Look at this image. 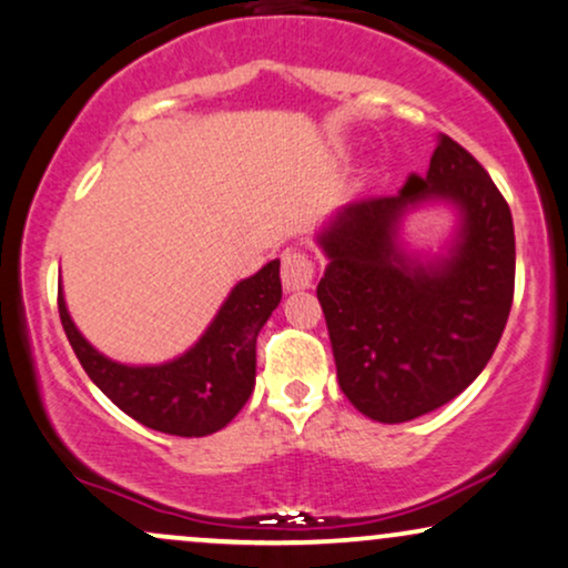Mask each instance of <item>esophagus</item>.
Masks as SVG:
<instances>
[{
  "mask_svg": "<svg viewBox=\"0 0 568 568\" xmlns=\"http://www.w3.org/2000/svg\"><path fill=\"white\" fill-rule=\"evenodd\" d=\"M280 277H283V288L285 291L310 288L312 280H314L312 256L304 254V251L288 248L283 254V272H280Z\"/></svg>",
  "mask_w": 568,
  "mask_h": 568,
  "instance_id": "obj_1",
  "label": "esophagus"
}]
</instances>
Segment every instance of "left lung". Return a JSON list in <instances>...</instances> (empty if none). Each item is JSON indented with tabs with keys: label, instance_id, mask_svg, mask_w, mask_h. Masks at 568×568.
<instances>
[{
	"label": "left lung",
	"instance_id": "left-lung-1",
	"mask_svg": "<svg viewBox=\"0 0 568 568\" xmlns=\"http://www.w3.org/2000/svg\"><path fill=\"white\" fill-rule=\"evenodd\" d=\"M428 196L453 200L464 230L453 257L423 267L393 237L398 216ZM320 245L331 264L317 298L338 384L362 415L405 423L474 384L514 304L516 237L508 201L466 148L442 134L426 180L349 203Z\"/></svg>",
	"mask_w": 568,
	"mask_h": 568
}]
</instances>
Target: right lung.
Here are the masks:
<instances>
[{
	"mask_svg": "<svg viewBox=\"0 0 568 568\" xmlns=\"http://www.w3.org/2000/svg\"><path fill=\"white\" fill-rule=\"evenodd\" d=\"M283 298L280 262L237 283L227 302L180 359L153 367H129L89 346L58 291L60 323L94 386L129 418L172 436H209L241 413L256 381V336Z\"/></svg>",
	"mask_w": 568,
	"mask_h": 568,
	"instance_id": "obj_1",
	"label": "right lung"
}]
</instances>
